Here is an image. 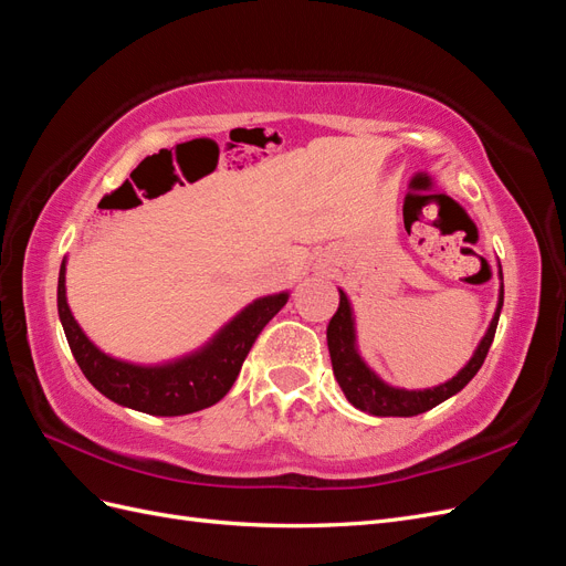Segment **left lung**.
<instances>
[{"mask_svg":"<svg viewBox=\"0 0 566 566\" xmlns=\"http://www.w3.org/2000/svg\"><path fill=\"white\" fill-rule=\"evenodd\" d=\"M499 276H501V293H499V304H495V314L489 323L486 335L479 342L470 361L453 375L451 380L441 382L437 387H427V389H403V387H391L382 378L375 375V370L364 361L361 354H358L356 347V323H354V312H352V302L345 295V290H339V306L335 316L328 323V349H331V361H333V373L335 380L345 391L347 401L364 410V413L373 416H385V418H410L424 413L441 401L451 399L453 394H458L462 387H465L476 370L482 368L484 358L489 354V347L493 342L495 328H499V318L503 310V269L499 264Z\"/></svg>","mask_w":566,"mask_h":566,"instance_id":"1","label":"left lung"}]
</instances>
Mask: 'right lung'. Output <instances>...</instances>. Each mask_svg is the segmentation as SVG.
Returning <instances> with one entry per match:
<instances>
[{
	"label": "right lung",
	"instance_id": "1",
	"mask_svg": "<svg viewBox=\"0 0 566 566\" xmlns=\"http://www.w3.org/2000/svg\"><path fill=\"white\" fill-rule=\"evenodd\" d=\"M287 297V293H276L254 300L200 349L167 364L142 366L101 352L84 335L67 306L65 260L59 271V318L84 378L119 406L167 418L196 413L224 399L256 335L283 310Z\"/></svg>",
	"mask_w": 566,
	"mask_h": 566
}]
</instances>
